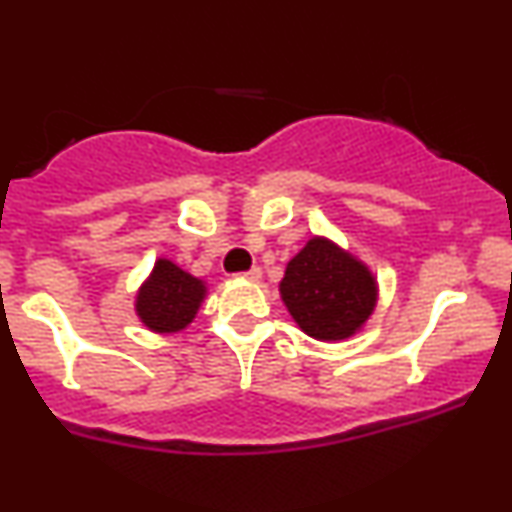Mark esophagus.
Here are the masks:
<instances>
[{"instance_id": "1", "label": "esophagus", "mask_w": 512, "mask_h": 512, "mask_svg": "<svg viewBox=\"0 0 512 512\" xmlns=\"http://www.w3.org/2000/svg\"><path fill=\"white\" fill-rule=\"evenodd\" d=\"M240 276H243V279H248V281H260L262 279V269L260 267H252V269H248V272L240 274Z\"/></svg>"}]
</instances>
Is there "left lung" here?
Masks as SVG:
<instances>
[{"mask_svg": "<svg viewBox=\"0 0 512 512\" xmlns=\"http://www.w3.org/2000/svg\"><path fill=\"white\" fill-rule=\"evenodd\" d=\"M279 293L301 332L317 342H346L373 317L380 289L361 257L313 236L286 264Z\"/></svg>", "mask_w": 512, "mask_h": 512, "instance_id": "1", "label": "left lung"}]
</instances>
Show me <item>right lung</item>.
I'll return each mask as SVG.
<instances>
[{
	"label": "right lung",
	"mask_w": 512,
	"mask_h": 512,
	"mask_svg": "<svg viewBox=\"0 0 512 512\" xmlns=\"http://www.w3.org/2000/svg\"><path fill=\"white\" fill-rule=\"evenodd\" d=\"M209 286L168 257H158L134 296V313L146 330L178 334L195 322Z\"/></svg>",
	"instance_id": "1"
}]
</instances>
